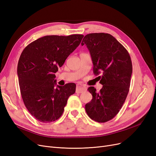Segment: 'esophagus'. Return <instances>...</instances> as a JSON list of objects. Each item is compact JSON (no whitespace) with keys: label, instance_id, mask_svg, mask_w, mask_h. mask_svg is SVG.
<instances>
[{"label":"esophagus","instance_id":"obj_1","mask_svg":"<svg viewBox=\"0 0 156 156\" xmlns=\"http://www.w3.org/2000/svg\"><path fill=\"white\" fill-rule=\"evenodd\" d=\"M87 90V87L83 86L82 84L77 83L76 87V93H82L83 92H85Z\"/></svg>","mask_w":156,"mask_h":156}]
</instances>
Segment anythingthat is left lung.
Masks as SVG:
<instances>
[{"mask_svg":"<svg viewBox=\"0 0 156 156\" xmlns=\"http://www.w3.org/2000/svg\"><path fill=\"white\" fill-rule=\"evenodd\" d=\"M93 62V71L103 85L99 92L94 87L88 90L92 100L85 105L88 116L98 122L112 119L123 105L129 92L132 63L128 52L115 37L106 33H91L84 37Z\"/></svg>","mask_w":156,"mask_h":156,"instance_id":"1","label":"left lung"}]
</instances>
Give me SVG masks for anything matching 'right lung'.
<instances>
[{"instance_id":"obj_1","label":"right lung","mask_w":156,"mask_h":156,"mask_svg":"<svg viewBox=\"0 0 156 156\" xmlns=\"http://www.w3.org/2000/svg\"><path fill=\"white\" fill-rule=\"evenodd\" d=\"M81 34L45 36L28 45L17 65L21 94L28 111L36 120L48 123L62 115L68 98L76 84L56 85L55 73L79 45Z\"/></svg>"}]
</instances>
